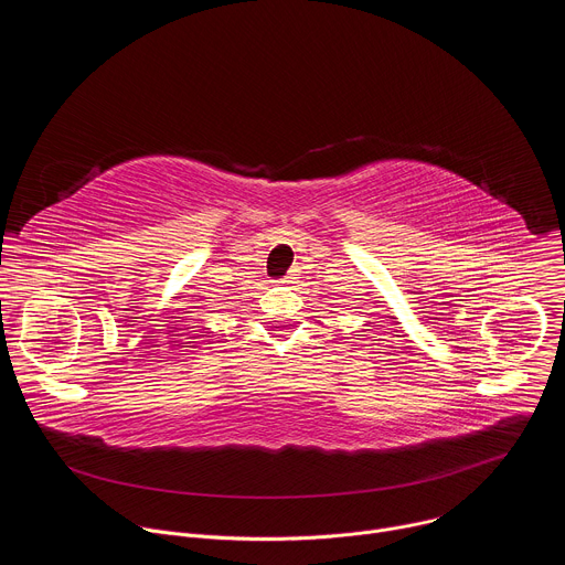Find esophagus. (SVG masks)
I'll return each mask as SVG.
<instances>
[{"instance_id": "obj_1", "label": "esophagus", "mask_w": 565, "mask_h": 565, "mask_svg": "<svg viewBox=\"0 0 565 565\" xmlns=\"http://www.w3.org/2000/svg\"><path fill=\"white\" fill-rule=\"evenodd\" d=\"M279 284H281V286H288V284H290V279H288V277H286V279H281V281H279Z\"/></svg>"}]
</instances>
